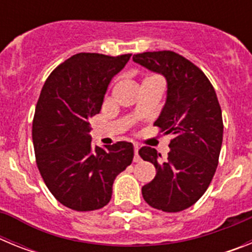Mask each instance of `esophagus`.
<instances>
[{
    "label": "esophagus",
    "instance_id": "34e87169",
    "mask_svg": "<svg viewBox=\"0 0 252 252\" xmlns=\"http://www.w3.org/2000/svg\"><path fill=\"white\" fill-rule=\"evenodd\" d=\"M139 146L137 145H135V157H133V161L135 162H139V161H141V158H140V155H139Z\"/></svg>",
    "mask_w": 252,
    "mask_h": 252
}]
</instances>
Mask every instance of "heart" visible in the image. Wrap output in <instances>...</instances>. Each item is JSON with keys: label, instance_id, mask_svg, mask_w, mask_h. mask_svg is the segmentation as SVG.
<instances>
[{"label": "heart", "instance_id": "heart-1", "mask_svg": "<svg viewBox=\"0 0 252 252\" xmlns=\"http://www.w3.org/2000/svg\"><path fill=\"white\" fill-rule=\"evenodd\" d=\"M146 81H158V82H161L158 77H149L148 79H146Z\"/></svg>", "mask_w": 252, "mask_h": 252}]
</instances>
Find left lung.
Listing matches in <instances>:
<instances>
[{
    "mask_svg": "<svg viewBox=\"0 0 252 252\" xmlns=\"http://www.w3.org/2000/svg\"><path fill=\"white\" fill-rule=\"evenodd\" d=\"M132 59L165 78V104L154 125L173 135L165 160L155 149H140V157L157 169L142 197L153 208L179 212L204 194L216 173L223 136L221 107L208 78L182 55L146 51Z\"/></svg>",
    "mask_w": 252,
    "mask_h": 252,
    "instance_id": "8db88e82",
    "label": "left lung"
}]
</instances>
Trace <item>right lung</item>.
I'll list each match as a JSON object with an SVG mask.
<instances>
[{
    "label": "right lung",
    "instance_id": "1",
    "mask_svg": "<svg viewBox=\"0 0 252 252\" xmlns=\"http://www.w3.org/2000/svg\"><path fill=\"white\" fill-rule=\"evenodd\" d=\"M130 58L75 54L49 75L40 93L32 122L36 164L51 194L68 208L86 212L106 206L115 178L132 162L131 142L93 148L90 124Z\"/></svg>",
    "mask_w": 252,
    "mask_h": 252
}]
</instances>
